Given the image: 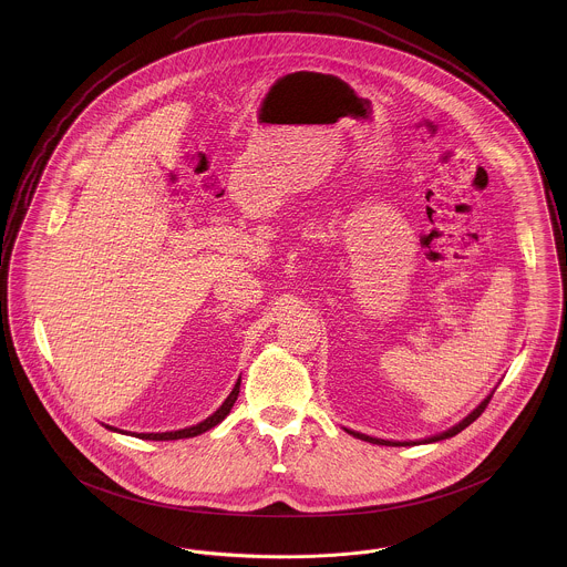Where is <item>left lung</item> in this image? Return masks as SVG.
Wrapping results in <instances>:
<instances>
[{"label": "left lung", "mask_w": 567, "mask_h": 567, "mask_svg": "<svg viewBox=\"0 0 567 567\" xmlns=\"http://www.w3.org/2000/svg\"><path fill=\"white\" fill-rule=\"evenodd\" d=\"M491 398H493V393L486 398L485 402L483 404L478 405L472 414H467L458 425H455V427H451L449 432L440 433V435H432V437H427L425 442H437V440H446V437H453V435H457L458 432H463L467 425H472L483 412H485L486 405H488V402H491ZM349 432V430H347ZM354 435V437H359V440H365V442H372V444H384V446H404V442H386V440H378V437H370V435H363V433H357V432H349Z\"/></svg>", "instance_id": "8db88e82"}]
</instances>
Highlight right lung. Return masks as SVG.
<instances>
[{"label":"right lung","mask_w":567,"mask_h":567,"mask_svg":"<svg viewBox=\"0 0 567 567\" xmlns=\"http://www.w3.org/2000/svg\"><path fill=\"white\" fill-rule=\"evenodd\" d=\"M238 393H240V380L236 382V386H234V391L229 393V398L223 402V405L216 410L213 416H208L204 423H197V425H193V427H187V430H181V432H165V433H135L137 437H142V440H155V442H165V440H181V437H195V435H199V433L208 432V430H213L215 425H218L229 412H231V408L236 404V400H238ZM109 430H114V427H109ZM116 432V430H114Z\"/></svg>","instance_id":"1"}]
</instances>
